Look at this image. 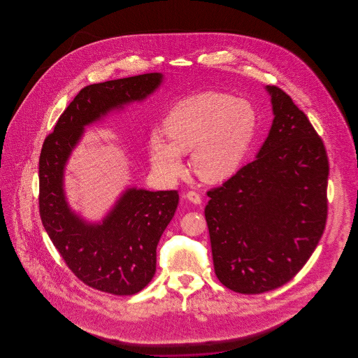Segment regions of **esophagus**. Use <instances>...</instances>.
Wrapping results in <instances>:
<instances>
[{
  "mask_svg": "<svg viewBox=\"0 0 358 358\" xmlns=\"http://www.w3.org/2000/svg\"><path fill=\"white\" fill-rule=\"evenodd\" d=\"M187 199L192 202V203H194V205H201L202 203L201 196L198 194L197 192H193V190H190V192L187 193Z\"/></svg>",
  "mask_w": 358,
  "mask_h": 358,
  "instance_id": "1",
  "label": "esophagus"
}]
</instances>
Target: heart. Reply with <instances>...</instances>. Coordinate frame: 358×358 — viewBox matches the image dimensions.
Segmentation results:
<instances>
[{
    "mask_svg": "<svg viewBox=\"0 0 358 358\" xmlns=\"http://www.w3.org/2000/svg\"><path fill=\"white\" fill-rule=\"evenodd\" d=\"M257 127L250 101L206 92L182 99L164 120L168 138L150 136V157L161 176L173 179L184 169L182 153L192 151V166L202 180L220 182L242 164Z\"/></svg>",
    "mask_w": 358,
    "mask_h": 358,
    "instance_id": "b5f03b06",
    "label": "heart"
}]
</instances>
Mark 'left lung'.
Wrapping results in <instances>:
<instances>
[{"label": "left lung", "instance_id": "obj_1", "mask_svg": "<svg viewBox=\"0 0 358 358\" xmlns=\"http://www.w3.org/2000/svg\"><path fill=\"white\" fill-rule=\"evenodd\" d=\"M265 90L274 114L268 136L255 160L207 192L205 208L215 274L242 294L289 282L311 257L327 222L324 143L285 92Z\"/></svg>", "mask_w": 358, "mask_h": 358}]
</instances>
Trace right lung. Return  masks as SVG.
<instances>
[{
  "instance_id": "1",
  "label": "right lung",
  "mask_w": 358,
  "mask_h": 358,
  "mask_svg": "<svg viewBox=\"0 0 358 358\" xmlns=\"http://www.w3.org/2000/svg\"><path fill=\"white\" fill-rule=\"evenodd\" d=\"M164 82L150 73L84 87L45 139L39 157V213L69 268L84 284L131 296L152 280L156 248L179 203L176 190L127 187L101 221H88L69 205L64 180L69 159L85 127L143 102Z\"/></svg>"
}]
</instances>
